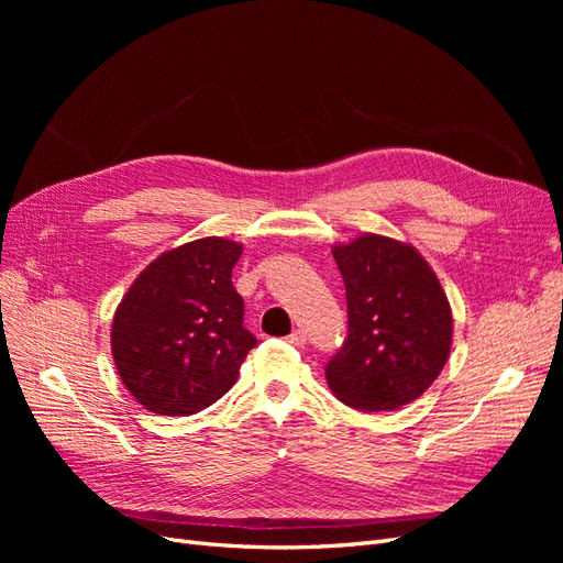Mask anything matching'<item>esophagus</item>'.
<instances>
[{"label": "esophagus", "mask_w": 563, "mask_h": 563, "mask_svg": "<svg viewBox=\"0 0 563 563\" xmlns=\"http://www.w3.org/2000/svg\"><path fill=\"white\" fill-rule=\"evenodd\" d=\"M286 343H291V345H296V347H302L305 343H308V335H305V331H294L291 335H286Z\"/></svg>", "instance_id": "34e87169"}]
</instances>
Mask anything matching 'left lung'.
I'll list each match as a JSON object with an SVG mask.
<instances>
[{
  "label": "left lung",
  "mask_w": 563,
  "mask_h": 563,
  "mask_svg": "<svg viewBox=\"0 0 563 563\" xmlns=\"http://www.w3.org/2000/svg\"><path fill=\"white\" fill-rule=\"evenodd\" d=\"M345 282L347 335L327 364L333 395L360 411H391L418 399L444 368L453 317L422 255L364 234L335 246Z\"/></svg>",
  "instance_id": "obj_1"
}]
</instances>
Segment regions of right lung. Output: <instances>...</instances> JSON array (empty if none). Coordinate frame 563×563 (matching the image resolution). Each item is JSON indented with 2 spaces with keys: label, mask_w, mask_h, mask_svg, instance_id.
<instances>
[{
  "label": "right lung",
  "mask_w": 563,
  "mask_h": 563,
  "mask_svg": "<svg viewBox=\"0 0 563 563\" xmlns=\"http://www.w3.org/2000/svg\"><path fill=\"white\" fill-rule=\"evenodd\" d=\"M242 246L209 236L147 265L112 321V356L147 411L192 416L234 385L249 350L244 300L232 286Z\"/></svg>",
  "instance_id": "obj_1"
}]
</instances>
